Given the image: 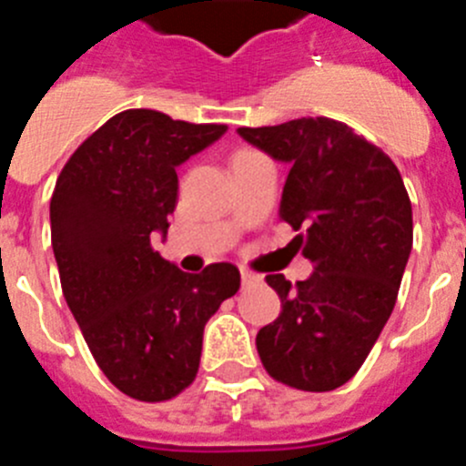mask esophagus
Wrapping results in <instances>:
<instances>
[{
	"mask_svg": "<svg viewBox=\"0 0 466 466\" xmlns=\"http://www.w3.org/2000/svg\"><path fill=\"white\" fill-rule=\"evenodd\" d=\"M240 279H242V287H252V284L261 282V275L252 273V270H240Z\"/></svg>",
	"mask_w": 466,
	"mask_h": 466,
	"instance_id": "34e87169",
	"label": "esophagus"
}]
</instances>
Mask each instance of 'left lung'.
<instances>
[{
  "mask_svg": "<svg viewBox=\"0 0 466 466\" xmlns=\"http://www.w3.org/2000/svg\"><path fill=\"white\" fill-rule=\"evenodd\" d=\"M242 139L289 163L279 219L312 275L278 291V319L257 333L263 369L282 385L329 392L361 369L397 303L413 247V209L392 158L327 116L238 127Z\"/></svg>",
  "mask_w": 466,
  "mask_h": 466,
  "instance_id": "1",
  "label": "left lung"
}]
</instances>
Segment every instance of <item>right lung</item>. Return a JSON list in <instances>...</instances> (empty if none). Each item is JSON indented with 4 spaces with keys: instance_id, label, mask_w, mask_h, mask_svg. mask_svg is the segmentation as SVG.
<instances>
[{
    "instance_id": "right-lung-1",
    "label": "right lung",
    "mask_w": 466,
    "mask_h": 466,
    "mask_svg": "<svg viewBox=\"0 0 466 466\" xmlns=\"http://www.w3.org/2000/svg\"><path fill=\"white\" fill-rule=\"evenodd\" d=\"M226 133L156 109L111 116L69 156L51 198L60 284L100 371L130 399L196 380L209 317L240 289L233 263L184 273L154 249L177 205V166Z\"/></svg>"
}]
</instances>
